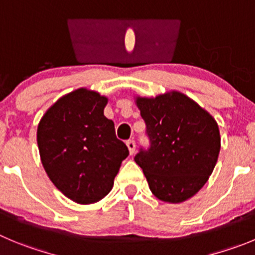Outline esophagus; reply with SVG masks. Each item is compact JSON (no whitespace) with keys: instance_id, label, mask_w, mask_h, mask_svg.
Instances as JSON below:
<instances>
[{"instance_id":"obj_1","label":"esophagus","mask_w":255,"mask_h":255,"mask_svg":"<svg viewBox=\"0 0 255 255\" xmlns=\"http://www.w3.org/2000/svg\"><path fill=\"white\" fill-rule=\"evenodd\" d=\"M127 147H128V149H129V153L130 154L134 153V151H135V142L133 141V139H128V141H127Z\"/></svg>"}]
</instances>
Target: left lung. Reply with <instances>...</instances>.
I'll return each instance as SVG.
<instances>
[{
    "instance_id": "8db88e82",
    "label": "left lung",
    "mask_w": 255,
    "mask_h": 255,
    "mask_svg": "<svg viewBox=\"0 0 255 255\" xmlns=\"http://www.w3.org/2000/svg\"><path fill=\"white\" fill-rule=\"evenodd\" d=\"M146 122L149 148H141L135 163L142 168L152 194L165 203L186 201L213 173L220 152L216 121L180 92L156 98L137 97Z\"/></svg>"
}]
</instances>
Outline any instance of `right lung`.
Masks as SVG:
<instances>
[{"mask_svg": "<svg viewBox=\"0 0 255 255\" xmlns=\"http://www.w3.org/2000/svg\"><path fill=\"white\" fill-rule=\"evenodd\" d=\"M108 98L87 88L52 104L37 127L41 163L51 182L78 204L109 194L121 163L129 154L104 116Z\"/></svg>", "mask_w": 255, "mask_h": 255, "instance_id": "obj_1", "label": "right lung"}]
</instances>
